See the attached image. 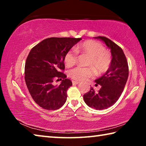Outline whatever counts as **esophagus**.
I'll return each mask as SVG.
<instances>
[{
	"label": "esophagus",
	"mask_w": 146,
	"mask_h": 146,
	"mask_svg": "<svg viewBox=\"0 0 146 146\" xmlns=\"http://www.w3.org/2000/svg\"><path fill=\"white\" fill-rule=\"evenodd\" d=\"M72 83H73V84H79L80 82H77V81L73 80V81H72Z\"/></svg>",
	"instance_id": "obj_1"
}]
</instances>
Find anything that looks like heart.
<instances>
[{
    "label": "heart",
    "instance_id": "1",
    "mask_svg": "<svg viewBox=\"0 0 146 146\" xmlns=\"http://www.w3.org/2000/svg\"><path fill=\"white\" fill-rule=\"evenodd\" d=\"M78 53L90 56L88 62L89 66L92 67L97 74L106 72L111 62V56L102 44L94 40H88L78 44L75 48ZM73 50L68 51L66 53L64 61L66 66L70 68L75 65L77 61V54ZM94 75V71L91 68H82L78 66L69 71V76L75 80H83Z\"/></svg>",
    "mask_w": 146,
    "mask_h": 146
}]
</instances>
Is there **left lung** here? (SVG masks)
I'll return each mask as SVG.
<instances>
[{
    "label": "left lung",
    "mask_w": 146,
    "mask_h": 146,
    "mask_svg": "<svg viewBox=\"0 0 146 146\" xmlns=\"http://www.w3.org/2000/svg\"><path fill=\"white\" fill-rule=\"evenodd\" d=\"M104 42L111 49L112 59L110 68L104 75L95 80V86L101 88L95 91L93 88L84 95V100L89 107L97 110H105L115 104L124 89L129 75V67L125 54L120 47L105 36H96Z\"/></svg>",
    "instance_id": "1"
}]
</instances>
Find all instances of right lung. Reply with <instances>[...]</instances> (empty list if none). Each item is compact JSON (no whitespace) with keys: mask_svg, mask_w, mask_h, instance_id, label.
Here are the masks:
<instances>
[{"mask_svg":"<svg viewBox=\"0 0 146 146\" xmlns=\"http://www.w3.org/2000/svg\"><path fill=\"white\" fill-rule=\"evenodd\" d=\"M81 38H46L31 49L25 64V81L32 98L47 110L60 108L67 100V91L72 82L64 74L66 53ZM63 79L61 84L55 80Z\"/></svg>","mask_w":146,"mask_h":146,"instance_id":"1","label":"right lung"}]
</instances>
